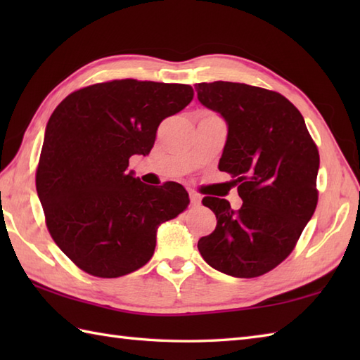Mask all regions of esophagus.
<instances>
[{
  "label": "esophagus",
  "instance_id": "obj_1",
  "mask_svg": "<svg viewBox=\"0 0 360 360\" xmlns=\"http://www.w3.org/2000/svg\"><path fill=\"white\" fill-rule=\"evenodd\" d=\"M200 204H201L200 195L195 193V192L190 193V205H192V207H198V205H200Z\"/></svg>",
  "mask_w": 360,
  "mask_h": 360
}]
</instances>
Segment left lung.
I'll use <instances>...</instances> for the list:
<instances>
[{
	"label": "left lung",
	"instance_id": "obj_1",
	"mask_svg": "<svg viewBox=\"0 0 360 360\" xmlns=\"http://www.w3.org/2000/svg\"><path fill=\"white\" fill-rule=\"evenodd\" d=\"M198 101L226 120L218 168L235 178L240 210L205 196L217 227L198 241L213 269L254 278L278 266L317 205L319 151L304 119L286 97L246 83H198Z\"/></svg>",
	"mask_w": 360,
	"mask_h": 360
}]
</instances>
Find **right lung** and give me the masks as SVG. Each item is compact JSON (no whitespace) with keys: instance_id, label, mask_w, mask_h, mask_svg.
Masks as SVG:
<instances>
[{"instance_id":"1","label":"right lung","mask_w":360,"mask_h":360,"mask_svg":"<svg viewBox=\"0 0 360 360\" xmlns=\"http://www.w3.org/2000/svg\"><path fill=\"white\" fill-rule=\"evenodd\" d=\"M192 98L188 85L125 79L75 91L52 112L37 193L53 241L82 271H137L153 257L158 227L186 210L184 187L143 184L128 164L148 155L160 122Z\"/></svg>"}]
</instances>
